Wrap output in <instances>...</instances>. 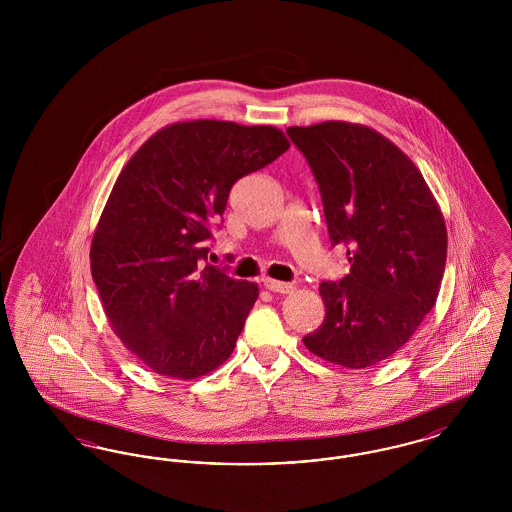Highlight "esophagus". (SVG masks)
<instances>
[{
    "label": "esophagus",
    "mask_w": 512,
    "mask_h": 512,
    "mask_svg": "<svg viewBox=\"0 0 512 512\" xmlns=\"http://www.w3.org/2000/svg\"><path fill=\"white\" fill-rule=\"evenodd\" d=\"M263 284H265V288L270 290V292L274 293H290L293 292V284H288V282H280V280H272V278H265L263 280Z\"/></svg>",
    "instance_id": "1"
}]
</instances>
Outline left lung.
<instances>
[{
    "label": "left lung",
    "mask_w": 512,
    "mask_h": 512,
    "mask_svg": "<svg viewBox=\"0 0 512 512\" xmlns=\"http://www.w3.org/2000/svg\"><path fill=\"white\" fill-rule=\"evenodd\" d=\"M317 178L332 245L349 274L322 282L324 322L305 347L328 363L386 361L434 309L447 259L438 201L413 161L380 132L353 122L290 126Z\"/></svg>",
    "instance_id": "obj_1"
}]
</instances>
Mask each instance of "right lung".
Returning <instances> with one entry per match:
<instances>
[{"label":"right lung","instance_id":"1","mask_svg":"<svg viewBox=\"0 0 512 512\" xmlns=\"http://www.w3.org/2000/svg\"><path fill=\"white\" fill-rule=\"evenodd\" d=\"M288 147L274 126L174 122L122 169L90 267L113 332L153 372L194 380L232 355L259 288L201 261L236 180Z\"/></svg>","mask_w":512,"mask_h":512}]
</instances>
